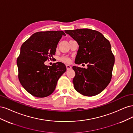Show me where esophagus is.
<instances>
[{
    "instance_id": "esophagus-1",
    "label": "esophagus",
    "mask_w": 133,
    "mask_h": 133,
    "mask_svg": "<svg viewBox=\"0 0 133 133\" xmlns=\"http://www.w3.org/2000/svg\"><path fill=\"white\" fill-rule=\"evenodd\" d=\"M66 69L67 70H70V69H71V66L70 65H66Z\"/></svg>"
}]
</instances>
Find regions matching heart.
Segmentation results:
<instances>
[{
	"instance_id": "obj_1",
	"label": "heart",
	"mask_w": 133,
	"mask_h": 133,
	"mask_svg": "<svg viewBox=\"0 0 133 133\" xmlns=\"http://www.w3.org/2000/svg\"><path fill=\"white\" fill-rule=\"evenodd\" d=\"M60 60L65 63H70L71 62V59L66 57H62V58H60Z\"/></svg>"
}]
</instances>
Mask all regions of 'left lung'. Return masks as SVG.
<instances>
[{
    "label": "left lung",
    "instance_id": "obj_1",
    "mask_svg": "<svg viewBox=\"0 0 133 133\" xmlns=\"http://www.w3.org/2000/svg\"><path fill=\"white\" fill-rule=\"evenodd\" d=\"M65 32L79 45L75 64H88L87 69L73 66L75 72L73 80L75 89L85 96L99 94L111 79L115 58L109 41L101 33L90 29L67 30Z\"/></svg>",
    "mask_w": 133,
    "mask_h": 133
}]
</instances>
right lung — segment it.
<instances>
[{
  "label": "right lung",
  "mask_w": 133,
  "mask_h": 133,
  "mask_svg": "<svg viewBox=\"0 0 133 133\" xmlns=\"http://www.w3.org/2000/svg\"><path fill=\"white\" fill-rule=\"evenodd\" d=\"M63 35V31L37 32L24 43L17 58L18 78L23 87L35 97L44 98L54 91L58 79L66 70L61 62L47 66Z\"/></svg>",
  "instance_id": "obj_1"
}]
</instances>
